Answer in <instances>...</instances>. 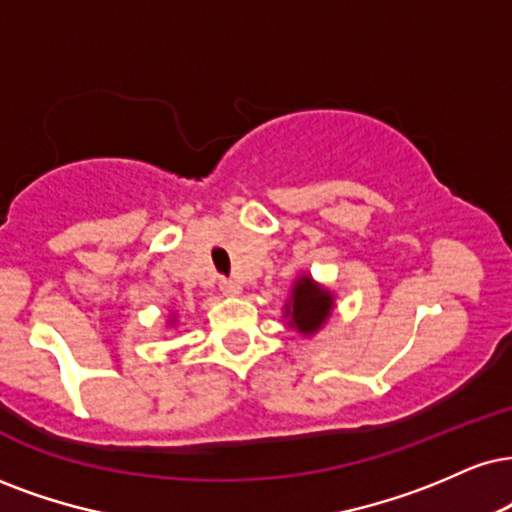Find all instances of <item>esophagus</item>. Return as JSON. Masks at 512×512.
<instances>
[{"instance_id": "obj_1", "label": "esophagus", "mask_w": 512, "mask_h": 512, "mask_svg": "<svg viewBox=\"0 0 512 512\" xmlns=\"http://www.w3.org/2000/svg\"><path fill=\"white\" fill-rule=\"evenodd\" d=\"M219 291L224 293V295H240V291H243V288H240V283H236V281L221 279L219 281Z\"/></svg>"}]
</instances>
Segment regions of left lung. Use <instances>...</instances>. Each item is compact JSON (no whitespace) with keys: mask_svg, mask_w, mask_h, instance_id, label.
I'll list each match as a JSON object with an SVG mask.
<instances>
[{"mask_svg":"<svg viewBox=\"0 0 512 512\" xmlns=\"http://www.w3.org/2000/svg\"><path fill=\"white\" fill-rule=\"evenodd\" d=\"M334 310V295L324 286L312 281L310 274L298 276L293 283L291 300L286 303V317L291 319L288 326L298 329L303 336H312L322 329L326 319Z\"/></svg>","mask_w":512,"mask_h":512,"instance_id":"left-lung-1","label":"left lung"}]
</instances>
